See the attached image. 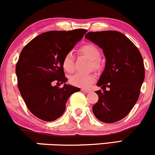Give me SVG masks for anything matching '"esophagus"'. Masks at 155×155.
Returning <instances> with one entry per match:
<instances>
[{
  "label": "esophagus",
  "mask_w": 155,
  "mask_h": 155,
  "mask_svg": "<svg viewBox=\"0 0 155 155\" xmlns=\"http://www.w3.org/2000/svg\"><path fill=\"white\" fill-rule=\"evenodd\" d=\"M81 91L84 92H86V93H89V92H91V90H87V89H81Z\"/></svg>",
  "instance_id": "obj_1"
}]
</instances>
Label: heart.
I'll return each mask as SVG.
<instances>
[{
	"label": "heart",
	"instance_id": "1",
	"mask_svg": "<svg viewBox=\"0 0 155 155\" xmlns=\"http://www.w3.org/2000/svg\"><path fill=\"white\" fill-rule=\"evenodd\" d=\"M79 51L92 60V65L94 68L97 69L100 66L97 59L100 58L101 52L99 49L92 44H85L80 48ZM62 65L64 70L68 73H72L74 71V58L72 52L69 51L64 56ZM96 76L93 74H77L73 75L70 78V81L73 85L79 87L87 88L95 81Z\"/></svg>",
	"mask_w": 155,
	"mask_h": 155
}]
</instances>
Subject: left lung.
<instances>
[{
    "mask_svg": "<svg viewBox=\"0 0 155 155\" xmlns=\"http://www.w3.org/2000/svg\"><path fill=\"white\" fill-rule=\"evenodd\" d=\"M85 38L98 46L106 58L97 83L103 90L95 92L98 101L92 111L103 122L120 121L128 114L139 97L145 77L143 58L135 44L120 32H89Z\"/></svg>",
    "mask_w": 155,
    "mask_h": 155,
    "instance_id": "obj_1",
    "label": "left lung"
}]
</instances>
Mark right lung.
I'll return each instance as SVG.
<instances>
[{"instance_id": "1", "label": "right lung", "mask_w": 155, "mask_h": 155, "mask_svg": "<svg viewBox=\"0 0 155 155\" xmlns=\"http://www.w3.org/2000/svg\"><path fill=\"white\" fill-rule=\"evenodd\" d=\"M87 30L52 31L38 35L23 48L16 65L18 88L30 111L47 122L58 119L65 111L68 99L80 89L67 84L63 59ZM54 81L64 83L60 88Z\"/></svg>"}]
</instances>
